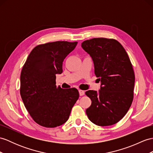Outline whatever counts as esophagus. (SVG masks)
I'll use <instances>...</instances> for the list:
<instances>
[{
	"mask_svg": "<svg viewBox=\"0 0 153 153\" xmlns=\"http://www.w3.org/2000/svg\"><path fill=\"white\" fill-rule=\"evenodd\" d=\"M79 91L80 96H83L85 94V91H83V90H80H80H79Z\"/></svg>",
	"mask_w": 153,
	"mask_h": 153,
	"instance_id": "34e87169",
	"label": "esophagus"
}]
</instances>
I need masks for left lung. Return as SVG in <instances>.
Instances as JSON below:
<instances>
[{"mask_svg": "<svg viewBox=\"0 0 153 153\" xmlns=\"http://www.w3.org/2000/svg\"><path fill=\"white\" fill-rule=\"evenodd\" d=\"M81 46L91 56L95 74L100 81L98 91H85L91 100L85 112L97 125H114L125 116L133 100L135 75L128 56L121 43L112 39L93 38Z\"/></svg>", "mask_w": 153, "mask_h": 153, "instance_id": "obj_1", "label": "left lung"}]
</instances>
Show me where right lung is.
Returning <instances> with one entry per match:
<instances>
[{
  "label": "right lung",
  "mask_w": 153,
  "mask_h": 153,
  "mask_svg": "<svg viewBox=\"0 0 153 153\" xmlns=\"http://www.w3.org/2000/svg\"><path fill=\"white\" fill-rule=\"evenodd\" d=\"M77 42H55L36 46L21 73L20 94L25 106L36 123L47 128L68 120L79 97L76 88L56 87V75L63 72L64 59Z\"/></svg>",
  "instance_id": "add662e5"
}]
</instances>
